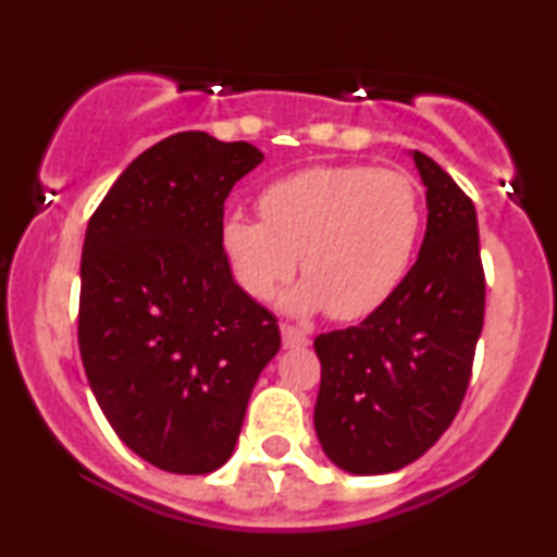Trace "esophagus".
I'll return each instance as SVG.
<instances>
[{
  "label": "esophagus",
  "mask_w": 557,
  "mask_h": 557,
  "mask_svg": "<svg viewBox=\"0 0 557 557\" xmlns=\"http://www.w3.org/2000/svg\"><path fill=\"white\" fill-rule=\"evenodd\" d=\"M280 330H283V345H285V348H306V345H309V332L293 327V324H287V322Z\"/></svg>",
  "instance_id": "obj_1"
}]
</instances>
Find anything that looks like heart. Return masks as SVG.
I'll list each match as a JSON object with an SVG mask.
<instances>
[{
  "label": "heart",
  "mask_w": 557,
  "mask_h": 557,
  "mask_svg": "<svg viewBox=\"0 0 557 557\" xmlns=\"http://www.w3.org/2000/svg\"><path fill=\"white\" fill-rule=\"evenodd\" d=\"M259 212L261 220L233 214L222 225L235 283L267 300L296 274L300 259L306 283L290 306L324 309L337 322L369 317L398 290L424 227L417 181L367 164L280 177L261 190Z\"/></svg>",
  "instance_id": "heart-1"
}]
</instances>
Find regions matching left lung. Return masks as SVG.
<instances>
[{
  "mask_svg": "<svg viewBox=\"0 0 557 557\" xmlns=\"http://www.w3.org/2000/svg\"><path fill=\"white\" fill-rule=\"evenodd\" d=\"M426 185V235L398 290L361 324L319 335L317 437L350 474H389L443 437L466 398L484 324L474 201L413 151Z\"/></svg>",
  "mask_w": 557,
  "mask_h": 557,
  "instance_id": "8db88e82",
  "label": "left lung"
}]
</instances>
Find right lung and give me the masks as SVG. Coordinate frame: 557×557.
I'll return each instance as SVG.
<instances>
[{
    "label": "right lung",
    "instance_id": "obj_1",
    "mask_svg": "<svg viewBox=\"0 0 557 557\" xmlns=\"http://www.w3.org/2000/svg\"><path fill=\"white\" fill-rule=\"evenodd\" d=\"M264 159L188 131L127 164L88 220L78 345L96 403L136 456L209 474L233 456L280 350L277 317L233 280L225 198Z\"/></svg>",
    "mask_w": 557,
    "mask_h": 557
}]
</instances>
